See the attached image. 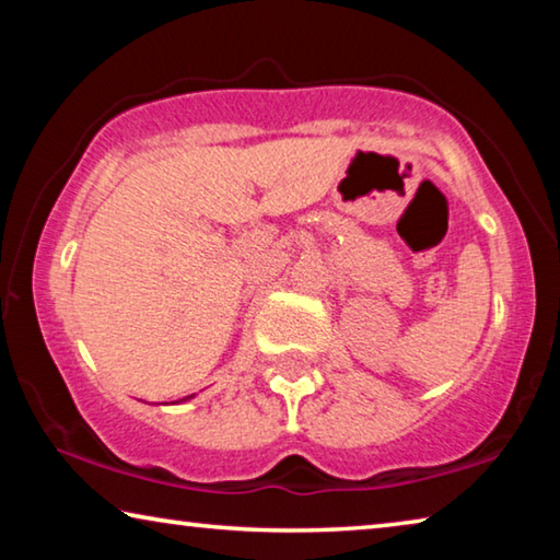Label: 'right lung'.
<instances>
[{
  "label": "right lung",
  "instance_id": "add662e5",
  "mask_svg": "<svg viewBox=\"0 0 560 560\" xmlns=\"http://www.w3.org/2000/svg\"><path fill=\"white\" fill-rule=\"evenodd\" d=\"M189 398H194V396H186V398H182V401H189ZM176 404H179V401H176Z\"/></svg>",
  "mask_w": 560,
  "mask_h": 560
}]
</instances>
